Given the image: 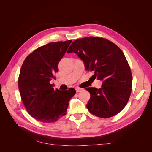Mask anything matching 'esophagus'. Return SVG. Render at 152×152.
<instances>
[{
    "mask_svg": "<svg viewBox=\"0 0 152 152\" xmlns=\"http://www.w3.org/2000/svg\"><path fill=\"white\" fill-rule=\"evenodd\" d=\"M82 90V89L80 88V87H77V88H76V92H77V93H79V92L81 91Z\"/></svg>",
    "mask_w": 152,
    "mask_h": 152,
    "instance_id": "34e87169",
    "label": "esophagus"
}]
</instances>
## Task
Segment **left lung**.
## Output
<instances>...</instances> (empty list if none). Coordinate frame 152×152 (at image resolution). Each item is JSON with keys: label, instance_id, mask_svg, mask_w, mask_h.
I'll use <instances>...</instances> for the list:
<instances>
[{"label": "left lung", "instance_id": "left-lung-1", "mask_svg": "<svg viewBox=\"0 0 152 152\" xmlns=\"http://www.w3.org/2000/svg\"><path fill=\"white\" fill-rule=\"evenodd\" d=\"M74 53L84 63L86 70L94 71L102 87H87L91 98L86 107L90 113L107 118L118 114L127 104L131 93L132 77L123 52L106 39L94 37L73 41L67 53Z\"/></svg>", "mask_w": 152, "mask_h": 152}]
</instances>
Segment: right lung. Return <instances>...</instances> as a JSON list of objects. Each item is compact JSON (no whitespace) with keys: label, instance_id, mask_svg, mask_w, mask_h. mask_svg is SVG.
<instances>
[{"label":"right lung","instance_id":"right-lung-1","mask_svg":"<svg viewBox=\"0 0 152 152\" xmlns=\"http://www.w3.org/2000/svg\"><path fill=\"white\" fill-rule=\"evenodd\" d=\"M71 42L60 41L41 46L30 54L21 66L18 78L21 98L27 112L37 121L50 123L65 115L70 99L76 93L73 88L54 89L50 84Z\"/></svg>","mask_w":152,"mask_h":152}]
</instances>
